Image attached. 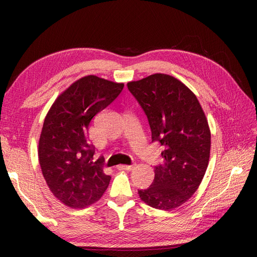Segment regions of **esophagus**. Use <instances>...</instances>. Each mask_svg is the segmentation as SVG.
I'll use <instances>...</instances> for the list:
<instances>
[{
	"label": "esophagus",
	"mask_w": 257,
	"mask_h": 257,
	"mask_svg": "<svg viewBox=\"0 0 257 257\" xmlns=\"http://www.w3.org/2000/svg\"><path fill=\"white\" fill-rule=\"evenodd\" d=\"M135 167H136L135 165H132V166L120 165V166H117V169H118V170H127V171H130V170H133V169H134Z\"/></svg>",
	"instance_id": "esophagus-1"
}]
</instances>
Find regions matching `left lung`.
Listing matches in <instances>:
<instances>
[{
    "instance_id": "1",
    "label": "left lung",
    "mask_w": 257,
    "mask_h": 257,
    "mask_svg": "<svg viewBox=\"0 0 257 257\" xmlns=\"http://www.w3.org/2000/svg\"><path fill=\"white\" fill-rule=\"evenodd\" d=\"M144 109L152 143L162 146L163 165L155 167V180L138 190L145 203L172 210L185 203L203 179L209 165L211 133L198 98L177 78L154 74L127 84Z\"/></svg>"
}]
</instances>
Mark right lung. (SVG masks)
<instances>
[{
	"label": "right lung",
	"instance_id": "right-lung-1",
	"mask_svg": "<svg viewBox=\"0 0 257 257\" xmlns=\"http://www.w3.org/2000/svg\"><path fill=\"white\" fill-rule=\"evenodd\" d=\"M123 84L89 75L57 97L47 112L38 144V160L52 193L74 209L101 198L110 182L100 157L89 144L91 119L116 99Z\"/></svg>",
	"mask_w": 257,
	"mask_h": 257
}]
</instances>
